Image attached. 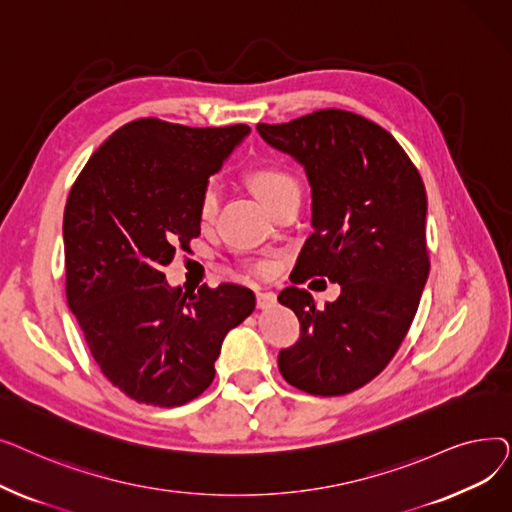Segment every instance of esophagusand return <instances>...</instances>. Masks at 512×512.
Masks as SVG:
<instances>
[{
    "label": "esophagus",
    "instance_id": "esophagus-1",
    "mask_svg": "<svg viewBox=\"0 0 512 512\" xmlns=\"http://www.w3.org/2000/svg\"><path fill=\"white\" fill-rule=\"evenodd\" d=\"M276 301H278L276 292H257V307L263 311L272 309L276 305Z\"/></svg>",
    "mask_w": 512,
    "mask_h": 512
}]
</instances>
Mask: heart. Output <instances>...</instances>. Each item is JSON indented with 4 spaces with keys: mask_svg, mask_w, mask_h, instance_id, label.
Instances as JSON below:
<instances>
[{
    "mask_svg": "<svg viewBox=\"0 0 512 512\" xmlns=\"http://www.w3.org/2000/svg\"><path fill=\"white\" fill-rule=\"evenodd\" d=\"M251 186H253V191L257 193V197L263 203H267V201H272L274 197H278L280 193H284L286 188H292L297 184H294L290 174H286L280 168H261V170H255L251 174ZM218 197H220L218 188H215V184H209L205 188L203 199H201V209H199L203 220L213 218L215 209H218Z\"/></svg>",
    "mask_w": 512,
    "mask_h": 512,
    "instance_id": "b5f03b06",
    "label": "heart"
}]
</instances>
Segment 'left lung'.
I'll return each instance as SVG.
<instances>
[{
    "instance_id": "left-lung-1",
    "label": "left lung",
    "mask_w": 512,
    "mask_h": 512,
    "mask_svg": "<svg viewBox=\"0 0 512 512\" xmlns=\"http://www.w3.org/2000/svg\"><path fill=\"white\" fill-rule=\"evenodd\" d=\"M257 132L303 166L311 186L313 234L297 282L340 284L321 311L303 288L280 292L301 321L299 342L280 351V373L315 396L348 394L392 361L417 313L429 274L425 186L392 134L351 112L319 110Z\"/></svg>"
}]
</instances>
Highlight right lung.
<instances>
[{
	"label": "right lung",
	"mask_w": 512,
	"mask_h": 512,
	"mask_svg": "<svg viewBox=\"0 0 512 512\" xmlns=\"http://www.w3.org/2000/svg\"><path fill=\"white\" fill-rule=\"evenodd\" d=\"M249 132L247 124L128 122L91 155L68 195V307L105 378L143 405L180 407L203 394L226 334L255 309L245 286L186 294L161 272L201 234L209 176Z\"/></svg>",
	"instance_id": "1"
}]
</instances>
